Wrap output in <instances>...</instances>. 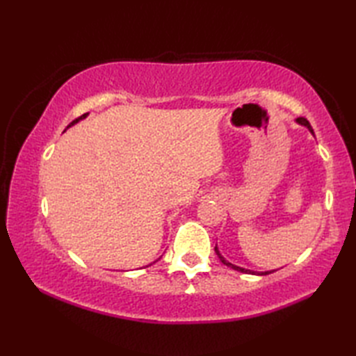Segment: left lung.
<instances>
[{"label": "left lung", "mask_w": 356, "mask_h": 356, "mask_svg": "<svg viewBox=\"0 0 356 356\" xmlns=\"http://www.w3.org/2000/svg\"><path fill=\"white\" fill-rule=\"evenodd\" d=\"M297 122H298V124H301V125H305V127H307V128H309V130H311V133H314V130H312V127H311V124H309V120H307L306 118H298V119H297ZM214 251H216V254H217V257H218V259H220V261H222L223 264H226V266H229V268H232V269H236V270H238V272H245V274H255V272H252V270H249V269H243V268H238V266H234V264H231L229 261H226V260L223 259V257L220 255V252H218V251H217V246L214 248ZM272 272H274V270H272ZM266 274H269V272H263V274H261V275H266Z\"/></svg>", "instance_id": "8db88e82"}]
</instances>
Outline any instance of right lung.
Masks as SVG:
<instances>
[{"instance_id": "obj_1", "label": "right lung", "mask_w": 356, "mask_h": 356, "mask_svg": "<svg viewBox=\"0 0 356 356\" xmlns=\"http://www.w3.org/2000/svg\"><path fill=\"white\" fill-rule=\"evenodd\" d=\"M86 116H87V113H86V115H82V116H81V118H78V119H74V120H73V122H72V124H70V125H73V124H74V122H78V120H79V119H82V118H86ZM70 125H69V127H70Z\"/></svg>"}]
</instances>
